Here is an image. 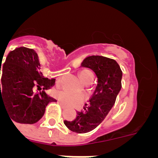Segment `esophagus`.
I'll return each mask as SVG.
<instances>
[{
	"label": "esophagus",
	"mask_w": 158,
	"mask_h": 158,
	"mask_svg": "<svg viewBox=\"0 0 158 158\" xmlns=\"http://www.w3.org/2000/svg\"><path fill=\"white\" fill-rule=\"evenodd\" d=\"M59 104H61L62 107H66V106H67V104H65V103H63V102H62V101H59Z\"/></svg>",
	"instance_id": "obj_1"
}]
</instances>
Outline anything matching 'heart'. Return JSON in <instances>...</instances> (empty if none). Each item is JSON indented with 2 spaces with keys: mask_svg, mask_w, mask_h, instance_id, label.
Returning a JSON list of instances; mask_svg holds the SVG:
<instances>
[{
  "mask_svg": "<svg viewBox=\"0 0 158 158\" xmlns=\"http://www.w3.org/2000/svg\"><path fill=\"white\" fill-rule=\"evenodd\" d=\"M81 71L80 72V73ZM58 97L63 101L66 102V103H73V102L76 101L78 98V96L76 94H73L71 92L68 91V90H60L57 93Z\"/></svg>",
  "mask_w": 158,
  "mask_h": 158,
  "instance_id": "obj_1",
  "label": "heart"
}]
</instances>
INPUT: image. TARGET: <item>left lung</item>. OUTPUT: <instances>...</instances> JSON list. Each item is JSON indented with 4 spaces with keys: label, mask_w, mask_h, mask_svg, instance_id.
<instances>
[{
    "label": "left lung",
    "mask_w": 158,
    "mask_h": 158,
    "mask_svg": "<svg viewBox=\"0 0 158 158\" xmlns=\"http://www.w3.org/2000/svg\"><path fill=\"white\" fill-rule=\"evenodd\" d=\"M81 67L92 69L96 76V86L89 104L77 111L73 121H64L65 126L76 133H87L103 122L115 104L122 88L123 73L116 61L99 55L84 59Z\"/></svg>",
    "instance_id": "obj_1"
}]
</instances>
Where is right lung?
<instances>
[{
    "label": "right lung",
    "instance_id": "obj_1",
    "mask_svg": "<svg viewBox=\"0 0 158 158\" xmlns=\"http://www.w3.org/2000/svg\"><path fill=\"white\" fill-rule=\"evenodd\" d=\"M2 67L0 106H5L8 116L15 122L37 123L44 115L47 104L56 101L46 93L54 85L55 79L43 76L38 54L27 47H18L11 51ZM35 86H42L44 91L35 93Z\"/></svg>",
    "mask_w": 158,
    "mask_h": 158
}]
</instances>
